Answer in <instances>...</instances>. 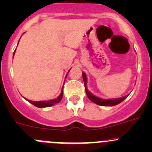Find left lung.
<instances>
[{"instance_id": "left-lung-1", "label": "left lung", "mask_w": 152, "mask_h": 152, "mask_svg": "<svg viewBox=\"0 0 152 152\" xmlns=\"http://www.w3.org/2000/svg\"><path fill=\"white\" fill-rule=\"evenodd\" d=\"M82 76H83V80H84V86H85V91H86V94L87 95L88 98L93 102H94L95 104H99V105L102 106H114L116 104H118L119 103H121V102L124 100L126 98L128 97V95L123 96L121 98H115V99H102V98L98 97V96H94L91 94V92L88 90L87 86H86V83H87V78H86V75L84 72H82Z\"/></svg>"}]
</instances>
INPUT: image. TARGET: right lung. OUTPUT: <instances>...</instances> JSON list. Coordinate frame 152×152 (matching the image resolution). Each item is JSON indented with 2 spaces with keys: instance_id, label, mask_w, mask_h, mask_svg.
Returning a JSON list of instances; mask_svg holds the SVG:
<instances>
[{
  "instance_id": "1",
  "label": "right lung",
  "mask_w": 152,
  "mask_h": 152,
  "mask_svg": "<svg viewBox=\"0 0 152 152\" xmlns=\"http://www.w3.org/2000/svg\"><path fill=\"white\" fill-rule=\"evenodd\" d=\"M15 51L14 52V56ZM69 71H70V70L68 71V73H69ZM66 76H67V75H66ZM63 87L62 88V90H61V94H60L57 98H56V99H50V100H48V101H31V100H29V99H26V100H27L29 102L31 103V104H32L33 105L37 107H48L54 105L55 104H57V103L59 102H61V99H62L63 94Z\"/></svg>"
}]
</instances>
